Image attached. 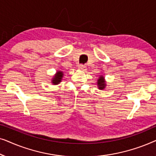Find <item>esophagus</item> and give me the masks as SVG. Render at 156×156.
I'll return each mask as SVG.
<instances>
[{
    "instance_id": "obj_1",
    "label": "esophagus",
    "mask_w": 156,
    "mask_h": 156,
    "mask_svg": "<svg viewBox=\"0 0 156 156\" xmlns=\"http://www.w3.org/2000/svg\"><path fill=\"white\" fill-rule=\"evenodd\" d=\"M79 69L82 70V71H85L87 69V67L84 65H79Z\"/></svg>"
}]
</instances>
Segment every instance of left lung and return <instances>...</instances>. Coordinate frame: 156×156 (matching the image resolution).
Returning a JSON list of instances; mask_svg holds the SVG:
<instances>
[{"label":"left lung","instance_id":"left-lung-1","mask_svg":"<svg viewBox=\"0 0 156 156\" xmlns=\"http://www.w3.org/2000/svg\"><path fill=\"white\" fill-rule=\"evenodd\" d=\"M97 85H98V87H99V89H104L105 88L106 84V82H105V80H104V77L102 75H101L99 76V80L97 81Z\"/></svg>","mask_w":156,"mask_h":156}]
</instances>
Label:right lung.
<instances>
[{"label":"right lung","instance_id":"1","mask_svg":"<svg viewBox=\"0 0 156 156\" xmlns=\"http://www.w3.org/2000/svg\"><path fill=\"white\" fill-rule=\"evenodd\" d=\"M63 77V72L62 71H57L56 74H55L54 77L52 80V83L53 84H58L62 81Z\"/></svg>","mask_w":156,"mask_h":156}]
</instances>
